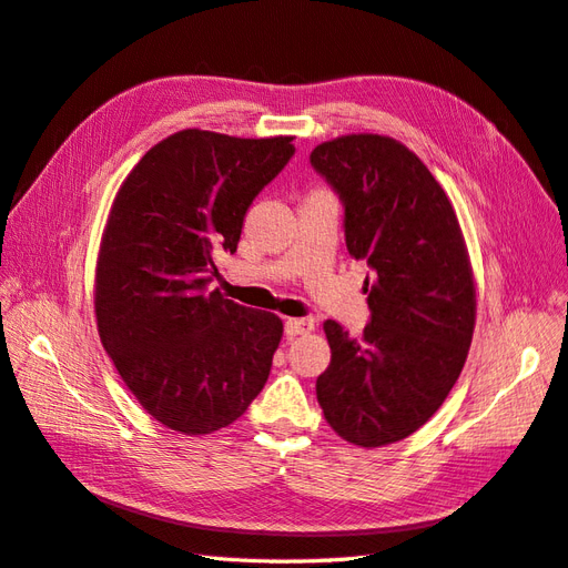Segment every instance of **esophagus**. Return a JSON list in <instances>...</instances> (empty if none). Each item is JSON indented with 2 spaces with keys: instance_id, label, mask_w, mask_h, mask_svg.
Wrapping results in <instances>:
<instances>
[{
  "instance_id": "34e87169",
  "label": "esophagus",
  "mask_w": 568,
  "mask_h": 568,
  "mask_svg": "<svg viewBox=\"0 0 568 568\" xmlns=\"http://www.w3.org/2000/svg\"><path fill=\"white\" fill-rule=\"evenodd\" d=\"M315 329L313 320H286L284 322V332L288 338H296V336H305Z\"/></svg>"
}]
</instances>
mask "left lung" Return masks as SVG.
Segmentation results:
<instances>
[{"mask_svg":"<svg viewBox=\"0 0 568 568\" xmlns=\"http://www.w3.org/2000/svg\"><path fill=\"white\" fill-rule=\"evenodd\" d=\"M311 163L346 209L348 253L372 270L363 336L324 322L332 363L317 400L343 440L382 448L432 419L464 367L476 324L469 253L448 194L393 136L343 134Z\"/></svg>","mask_w":568,"mask_h":568,"instance_id":"left-lung-1","label":"left lung"}]
</instances>
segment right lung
<instances>
[{
    "instance_id": "add662e5",
    "label": "right lung",
    "mask_w": 568,
    "mask_h": 568,
    "mask_svg": "<svg viewBox=\"0 0 568 568\" xmlns=\"http://www.w3.org/2000/svg\"><path fill=\"white\" fill-rule=\"evenodd\" d=\"M294 136L180 130L120 184L94 274L97 329L149 415L186 436L230 426L263 390L284 324L209 291L215 255L294 156Z\"/></svg>"
}]
</instances>
